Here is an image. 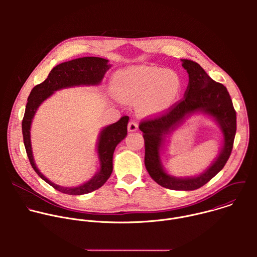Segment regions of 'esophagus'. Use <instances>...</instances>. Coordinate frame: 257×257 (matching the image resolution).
Wrapping results in <instances>:
<instances>
[{
	"instance_id": "obj_1",
	"label": "esophagus",
	"mask_w": 257,
	"mask_h": 257,
	"mask_svg": "<svg viewBox=\"0 0 257 257\" xmlns=\"http://www.w3.org/2000/svg\"><path fill=\"white\" fill-rule=\"evenodd\" d=\"M136 130H138V124H137V122H135V121L129 122V124H128V131H129V132H134V131H136Z\"/></svg>"
}]
</instances>
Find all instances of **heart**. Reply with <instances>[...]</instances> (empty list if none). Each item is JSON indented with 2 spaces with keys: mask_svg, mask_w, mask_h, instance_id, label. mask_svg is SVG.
I'll list each match as a JSON object with an SVG mask.
<instances>
[{
  "mask_svg": "<svg viewBox=\"0 0 257 257\" xmlns=\"http://www.w3.org/2000/svg\"><path fill=\"white\" fill-rule=\"evenodd\" d=\"M114 88L121 98L138 101V107L143 113L160 114L178 98L182 80L173 70L138 66L116 73Z\"/></svg>",
  "mask_w": 257,
  "mask_h": 257,
  "instance_id": "heart-1",
  "label": "heart"
}]
</instances>
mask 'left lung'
Returning a JSON list of instances; mask_svg holds the SVG:
<instances>
[{"label": "left lung", "mask_w": 257, "mask_h": 257, "mask_svg": "<svg viewBox=\"0 0 257 257\" xmlns=\"http://www.w3.org/2000/svg\"><path fill=\"white\" fill-rule=\"evenodd\" d=\"M182 66L187 71L189 83L184 98L160 117L144 120L139 129L145 144L144 164L150 176L159 185L172 190H195L203 186L221 171L229 160L236 134V112L227 88L212 80L202 67L191 60L183 59ZM202 112L214 118L223 133L224 143L220 155L201 174L180 178L165 173L160 161V151L165 137L189 115Z\"/></svg>", "instance_id": "1"}]
</instances>
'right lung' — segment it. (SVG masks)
Wrapping results in <instances>:
<instances>
[{
  "label": "right lung",
  "mask_w": 257,
  "mask_h": 257,
  "mask_svg": "<svg viewBox=\"0 0 257 257\" xmlns=\"http://www.w3.org/2000/svg\"><path fill=\"white\" fill-rule=\"evenodd\" d=\"M111 68L108 61L97 57H84L61 63L54 67L48 78L41 84L34 86L27 98V104L22 120V134L27 157L30 165L44 181L56 190L70 195H82L92 192L101 187L113 172V155L116 146L126 137L128 116L122 117L118 122L104 127L98 137L97 155L99 160V170L87 182L77 187H63L51 182L36 167L30 141V126L36 109L41 103L50 97L55 91L73 86L98 85L105 72Z\"/></svg>",
  "instance_id": "right-lung-1"
}]
</instances>
